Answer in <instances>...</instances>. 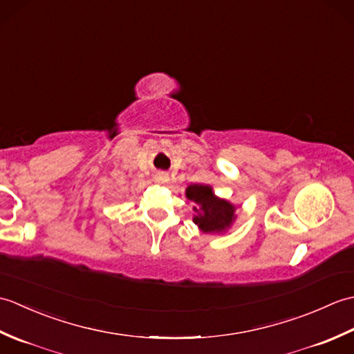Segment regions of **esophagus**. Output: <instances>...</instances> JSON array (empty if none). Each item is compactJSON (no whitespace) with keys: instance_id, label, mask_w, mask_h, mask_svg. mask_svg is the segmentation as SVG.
<instances>
[{"instance_id":"esophagus-1","label":"esophagus","mask_w":354,"mask_h":354,"mask_svg":"<svg viewBox=\"0 0 354 354\" xmlns=\"http://www.w3.org/2000/svg\"><path fill=\"white\" fill-rule=\"evenodd\" d=\"M153 178H155V181L156 183H160V184H165L169 181V173L167 171H162V170H160V171H156L155 175H153Z\"/></svg>"}]
</instances>
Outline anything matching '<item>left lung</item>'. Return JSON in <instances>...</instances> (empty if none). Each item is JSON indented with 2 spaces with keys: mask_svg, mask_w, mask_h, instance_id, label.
Wrapping results in <instances>:
<instances>
[{
  "mask_svg": "<svg viewBox=\"0 0 354 354\" xmlns=\"http://www.w3.org/2000/svg\"><path fill=\"white\" fill-rule=\"evenodd\" d=\"M185 196L196 204V207H193V212L196 213L193 222L198 225L202 232H223L236 219V207L228 201L217 198L209 185H189L185 190Z\"/></svg>",
  "mask_w": 354,
  "mask_h": 354,
  "instance_id": "obj_1",
  "label": "left lung"
}]
</instances>
